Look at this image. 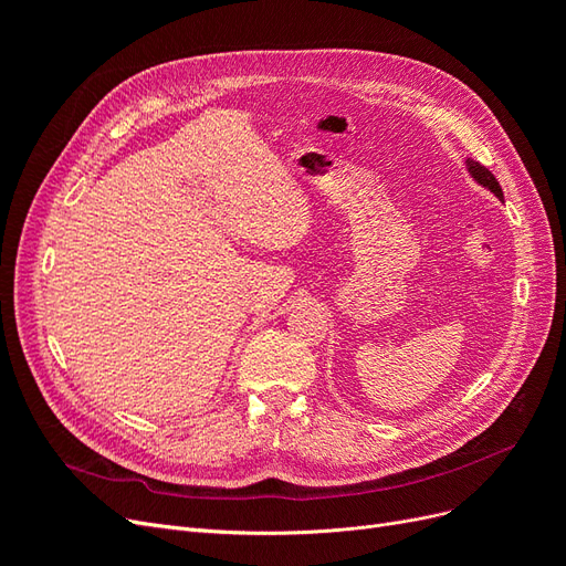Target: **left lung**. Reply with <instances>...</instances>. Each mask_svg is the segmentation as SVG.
Segmentation results:
<instances>
[{"mask_svg":"<svg viewBox=\"0 0 566 566\" xmlns=\"http://www.w3.org/2000/svg\"><path fill=\"white\" fill-rule=\"evenodd\" d=\"M465 165H468V172H470V177H472L479 186H484L486 191H491L495 198L503 200V188H501L499 179H495L484 165H479V163H476V160H472V158H468V160H465Z\"/></svg>","mask_w":566,"mask_h":566,"instance_id":"left-lung-1","label":"left lung"}]
</instances>
